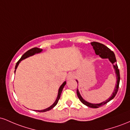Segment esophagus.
Segmentation results:
<instances>
[{
  "label": "esophagus",
  "mask_w": 130,
  "mask_h": 130,
  "mask_svg": "<svg viewBox=\"0 0 130 130\" xmlns=\"http://www.w3.org/2000/svg\"><path fill=\"white\" fill-rule=\"evenodd\" d=\"M74 77H75V75H74V74L73 73H69L68 74V76H67V79L68 80H71L72 79H74Z\"/></svg>",
  "instance_id": "esophagus-1"
}]
</instances>
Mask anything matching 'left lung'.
<instances>
[{
  "label": "left lung",
  "instance_id": "obj_1",
  "mask_svg": "<svg viewBox=\"0 0 130 130\" xmlns=\"http://www.w3.org/2000/svg\"><path fill=\"white\" fill-rule=\"evenodd\" d=\"M91 45L93 46V50L95 51V53L96 55H99V56L100 57L101 59H108L110 61V62L112 64L113 68H114L115 71V73L116 74V79H117L116 87H115L114 90H113L112 93L111 94V96H110L108 100H105L104 101H103V102L100 103H89L88 102V101H86L84 98L82 97L81 95H80L78 89H77V96H78L79 99L80 100V101H81L83 104H85L86 106H87L89 107V108H99V107L101 106L106 104L107 103L109 102V101H111V100H112L116 95V94H117L118 92V89H119V83H120V72H119V68H118L117 63H116V59L114 52L112 51L110 49H109L108 47H107V46L101 44V43L93 41V42L91 43ZM76 81L77 83V84H78V80H76Z\"/></svg>",
  "mask_w": 130,
  "mask_h": 130
}]
</instances>
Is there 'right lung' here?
<instances>
[{
  "mask_svg": "<svg viewBox=\"0 0 130 130\" xmlns=\"http://www.w3.org/2000/svg\"><path fill=\"white\" fill-rule=\"evenodd\" d=\"M42 51H43L42 49L38 48V47H34V48H32V49H31V50L27 51L26 53L22 55V56L21 57V59L18 60V62L17 63H16V64L15 70H14V73H15V71H16V69H17L18 67L19 63H20V62H21L22 60H23L24 59H26V58L29 57L34 56V55L36 54H38V53H41V52H42ZM65 84H66V81L63 82V84H62L60 86V87H59V90H58V95H57V98H56V101H54V103L52 104L51 106H50L49 107V108H46V109H43V110H37L36 111L40 112H46V111H50V110L52 109H53L54 107L56 106V104H57L58 101H59V100L60 99L61 93H62V90H63L64 86H65Z\"/></svg>",
  "mask_w": 130,
  "mask_h": 130,
  "instance_id": "obj_1",
  "label": "right lung"
}]
</instances>
